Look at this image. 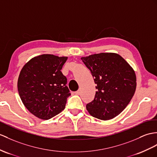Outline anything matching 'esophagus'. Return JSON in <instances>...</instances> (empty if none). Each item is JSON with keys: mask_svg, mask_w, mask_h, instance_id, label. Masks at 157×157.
<instances>
[{"mask_svg": "<svg viewBox=\"0 0 157 157\" xmlns=\"http://www.w3.org/2000/svg\"><path fill=\"white\" fill-rule=\"evenodd\" d=\"M80 93H81V91H80V90H77V91L75 92V94H76V95H79V94H80Z\"/></svg>", "mask_w": 157, "mask_h": 157, "instance_id": "34e87169", "label": "esophagus"}]
</instances>
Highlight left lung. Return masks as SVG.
Masks as SVG:
<instances>
[{
    "label": "left lung",
    "instance_id": "8db88e82",
    "mask_svg": "<svg viewBox=\"0 0 157 157\" xmlns=\"http://www.w3.org/2000/svg\"><path fill=\"white\" fill-rule=\"evenodd\" d=\"M81 60L97 84L94 100L86 107L91 116L106 121L118 115L127 107L135 93V71L116 53H100Z\"/></svg>",
    "mask_w": 157,
    "mask_h": 157
}]
</instances>
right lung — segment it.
Wrapping results in <instances>:
<instances>
[{"mask_svg": "<svg viewBox=\"0 0 157 157\" xmlns=\"http://www.w3.org/2000/svg\"><path fill=\"white\" fill-rule=\"evenodd\" d=\"M67 57L42 55L22 68L18 91L25 107L34 116L48 120L65 107L70 90L61 72Z\"/></svg>", "mask_w": 157, "mask_h": 157, "instance_id": "right-lung-1", "label": "right lung"}]
</instances>
